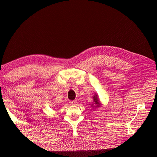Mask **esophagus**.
Wrapping results in <instances>:
<instances>
[{
    "label": "esophagus",
    "mask_w": 157,
    "mask_h": 157,
    "mask_svg": "<svg viewBox=\"0 0 157 157\" xmlns=\"http://www.w3.org/2000/svg\"><path fill=\"white\" fill-rule=\"evenodd\" d=\"M69 103H70V104H71V105H76L77 101H70Z\"/></svg>",
    "instance_id": "esophagus-1"
}]
</instances>
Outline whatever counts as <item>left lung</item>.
<instances>
[{"instance_id":"1","label":"left lung","mask_w":157,"mask_h":157,"mask_svg":"<svg viewBox=\"0 0 157 157\" xmlns=\"http://www.w3.org/2000/svg\"><path fill=\"white\" fill-rule=\"evenodd\" d=\"M93 98H94V104L96 105H94V107H98V106H99V101L98 100L97 95H95L94 97H93ZM94 104H92V106H93V105H94Z\"/></svg>"}]
</instances>
